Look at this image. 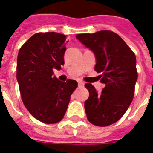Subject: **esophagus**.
<instances>
[{
    "label": "esophagus",
    "mask_w": 153,
    "mask_h": 153,
    "mask_svg": "<svg viewBox=\"0 0 153 153\" xmlns=\"http://www.w3.org/2000/svg\"><path fill=\"white\" fill-rule=\"evenodd\" d=\"M78 86L80 87H82V86H84V82H81V81H79L78 82Z\"/></svg>",
    "instance_id": "esophagus-1"
}]
</instances>
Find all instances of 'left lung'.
I'll return each instance as SVG.
<instances>
[{"mask_svg": "<svg viewBox=\"0 0 153 153\" xmlns=\"http://www.w3.org/2000/svg\"><path fill=\"white\" fill-rule=\"evenodd\" d=\"M76 39L94 53L100 82L105 84L98 93L86 83L88 99L85 101L87 120L94 125L105 127L115 123L130 105L137 80L136 57L117 33L101 30L94 33H80Z\"/></svg>", "mask_w": 153, "mask_h": 153, "instance_id": "left-lung-1", "label": "left lung"}]
</instances>
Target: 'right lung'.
Segmentation results:
<instances>
[{
  "label": "right lung",
  "instance_id": "obj_1",
  "mask_svg": "<svg viewBox=\"0 0 153 153\" xmlns=\"http://www.w3.org/2000/svg\"><path fill=\"white\" fill-rule=\"evenodd\" d=\"M66 35L55 32L33 34L20 48L17 57L16 78L26 109L35 119L45 123L61 121L72 92L74 80L61 82L53 69L64 64Z\"/></svg>",
  "mask_w": 153,
  "mask_h": 153
}]
</instances>
